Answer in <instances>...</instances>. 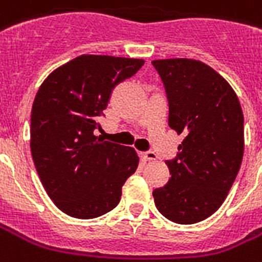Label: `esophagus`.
Wrapping results in <instances>:
<instances>
[{"label": "esophagus", "mask_w": 262, "mask_h": 262, "mask_svg": "<svg viewBox=\"0 0 262 262\" xmlns=\"http://www.w3.org/2000/svg\"><path fill=\"white\" fill-rule=\"evenodd\" d=\"M141 155H143V158H144L145 161H157L158 159V155L155 152H152V151H145V152H143Z\"/></svg>", "instance_id": "1"}]
</instances>
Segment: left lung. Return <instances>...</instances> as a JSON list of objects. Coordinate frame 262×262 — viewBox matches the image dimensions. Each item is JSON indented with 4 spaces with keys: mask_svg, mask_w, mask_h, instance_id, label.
I'll return each mask as SVG.
<instances>
[{
    "mask_svg": "<svg viewBox=\"0 0 262 262\" xmlns=\"http://www.w3.org/2000/svg\"><path fill=\"white\" fill-rule=\"evenodd\" d=\"M169 101V126L185 136L170 180L152 191L155 206L177 224H195L219 209L236 179L245 148L243 113L219 73L191 59L154 60Z\"/></svg>",
    "mask_w": 262,
    "mask_h": 262,
    "instance_id": "8db88e82",
    "label": "left lung"
}]
</instances>
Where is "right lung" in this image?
<instances>
[{
  "label": "right lung",
  "mask_w": 262,
  "mask_h": 262,
  "mask_svg": "<svg viewBox=\"0 0 262 262\" xmlns=\"http://www.w3.org/2000/svg\"><path fill=\"white\" fill-rule=\"evenodd\" d=\"M143 64L140 59L82 55L39 88L31 110V155L43 188L66 214L88 220L113 210L139 166L135 149L95 133L114 88Z\"/></svg>",
  "instance_id": "right-lung-1"
}]
</instances>
